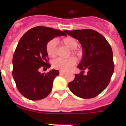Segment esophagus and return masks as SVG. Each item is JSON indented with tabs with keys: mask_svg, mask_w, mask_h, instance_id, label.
Here are the masks:
<instances>
[{
	"mask_svg": "<svg viewBox=\"0 0 126 126\" xmlns=\"http://www.w3.org/2000/svg\"><path fill=\"white\" fill-rule=\"evenodd\" d=\"M59 73H60V74H61V75H63V74H65V72H64V71H60V72H59Z\"/></svg>",
	"mask_w": 126,
	"mask_h": 126,
	"instance_id": "obj_1",
	"label": "esophagus"
}]
</instances>
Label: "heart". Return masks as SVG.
Here are the masks:
<instances>
[{
    "mask_svg": "<svg viewBox=\"0 0 126 126\" xmlns=\"http://www.w3.org/2000/svg\"><path fill=\"white\" fill-rule=\"evenodd\" d=\"M64 45L67 46L69 48L71 49V53L74 55H79V52L76 48L78 45V43L75 38L71 36L64 38L61 40ZM47 54L50 58H54L56 57L57 53V42L55 40L53 39L49 42H48L46 45ZM76 64V60L74 57H69L67 59H61L58 58L52 62L53 67L57 69H61L62 71H67L71 67Z\"/></svg>",
    "mask_w": 126,
    "mask_h": 126,
    "instance_id": "b5f03b06",
    "label": "heart"
}]
</instances>
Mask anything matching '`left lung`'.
Returning a JSON list of instances; mask_svg holds the SVG:
<instances>
[{
  "instance_id": "8db88e82",
  "label": "left lung",
  "mask_w": 126,
  "mask_h": 126,
  "mask_svg": "<svg viewBox=\"0 0 126 126\" xmlns=\"http://www.w3.org/2000/svg\"><path fill=\"white\" fill-rule=\"evenodd\" d=\"M64 32L79 42L83 53L78 66L82 71L79 74H75L74 79L69 83V88L78 97H95L109 85L114 71L111 46L103 35L93 30ZM85 69L89 71L87 75L83 74Z\"/></svg>"
}]
</instances>
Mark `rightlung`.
<instances>
[{
	"instance_id": "obj_1",
	"label": "right lung",
	"mask_w": 126,
	"mask_h": 126,
	"mask_svg": "<svg viewBox=\"0 0 126 126\" xmlns=\"http://www.w3.org/2000/svg\"><path fill=\"white\" fill-rule=\"evenodd\" d=\"M66 36L65 32L45 26L28 30L19 41L13 58V76L20 93L31 100H39L51 92L59 71L52 69L41 74V67L49 68L46 45L53 38Z\"/></svg>"
}]
</instances>
